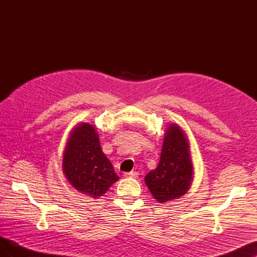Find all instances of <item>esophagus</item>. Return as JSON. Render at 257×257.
I'll use <instances>...</instances> for the list:
<instances>
[{
    "mask_svg": "<svg viewBox=\"0 0 257 257\" xmlns=\"http://www.w3.org/2000/svg\"><path fill=\"white\" fill-rule=\"evenodd\" d=\"M124 176H125V177H131V178H137V177H138V173H137V172L124 173Z\"/></svg>",
    "mask_w": 257,
    "mask_h": 257,
    "instance_id": "esophagus-1",
    "label": "esophagus"
}]
</instances>
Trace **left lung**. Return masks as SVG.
Wrapping results in <instances>:
<instances>
[{
    "label": "left lung",
    "instance_id": "obj_1",
    "mask_svg": "<svg viewBox=\"0 0 257 257\" xmlns=\"http://www.w3.org/2000/svg\"><path fill=\"white\" fill-rule=\"evenodd\" d=\"M193 179L190 145L178 124L166 128L158 167L147 174L145 182L159 203L177 199L188 192Z\"/></svg>",
    "mask_w": 257,
    "mask_h": 257
}]
</instances>
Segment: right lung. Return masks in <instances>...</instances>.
<instances>
[{
	"label": "right lung",
	"mask_w": 257,
	"mask_h": 257,
	"mask_svg": "<svg viewBox=\"0 0 257 257\" xmlns=\"http://www.w3.org/2000/svg\"><path fill=\"white\" fill-rule=\"evenodd\" d=\"M63 173L74 189L93 198L103 196L118 181L92 124L80 123L72 131L63 154Z\"/></svg>",
	"instance_id": "1"
}]
</instances>
